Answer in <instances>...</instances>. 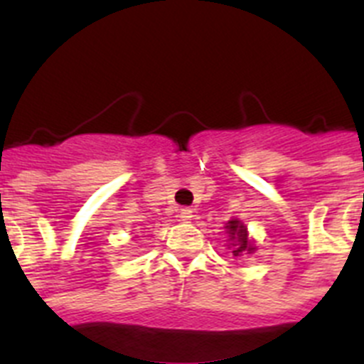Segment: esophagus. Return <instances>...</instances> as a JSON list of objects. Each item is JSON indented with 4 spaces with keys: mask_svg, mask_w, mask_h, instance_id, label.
Masks as SVG:
<instances>
[{
    "mask_svg": "<svg viewBox=\"0 0 364 364\" xmlns=\"http://www.w3.org/2000/svg\"><path fill=\"white\" fill-rule=\"evenodd\" d=\"M179 219L185 220V223H188V220L192 219V210H190V208H181V212H179Z\"/></svg>",
    "mask_w": 364,
    "mask_h": 364,
    "instance_id": "1",
    "label": "esophagus"
}]
</instances>
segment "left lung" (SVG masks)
I'll return each mask as SVG.
<instances>
[{"mask_svg": "<svg viewBox=\"0 0 364 364\" xmlns=\"http://www.w3.org/2000/svg\"><path fill=\"white\" fill-rule=\"evenodd\" d=\"M226 228H228L230 237H232V239L237 242V244H233V246H235V250H233V255H235V257H239V255L244 253V251L253 250V247L250 246V242H247L246 228H244L242 224H240V220H237V219L230 220Z\"/></svg>", "mask_w": 364, "mask_h": 364, "instance_id": "left-lung-1", "label": "left lung"}]
</instances>
